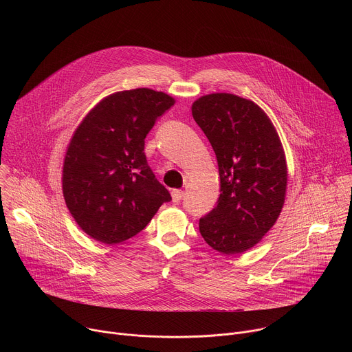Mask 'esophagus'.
Masks as SVG:
<instances>
[{
  "mask_svg": "<svg viewBox=\"0 0 352 352\" xmlns=\"http://www.w3.org/2000/svg\"><path fill=\"white\" fill-rule=\"evenodd\" d=\"M182 196H184V192H182L181 189H174V190L171 192V197H173V202H174V204H178L179 200L182 199Z\"/></svg>",
  "mask_w": 352,
  "mask_h": 352,
  "instance_id": "esophagus-1",
  "label": "esophagus"
}]
</instances>
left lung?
Segmentation results:
<instances>
[{
	"label": "left lung",
	"mask_w": 352,
	"mask_h": 352,
	"mask_svg": "<svg viewBox=\"0 0 352 352\" xmlns=\"http://www.w3.org/2000/svg\"><path fill=\"white\" fill-rule=\"evenodd\" d=\"M192 116L216 153L221 190L199 231L217 252L243 254L262 241L284 206L288 171L280 136L255 102L231 93L199 97Z\"/></svg>",
	"instance_id": "obj_1"
}]
</instances>
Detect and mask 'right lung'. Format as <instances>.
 <instances>
[{"label": "right lung", "instance_id": "1", "mask_svg": "<svg viewBox=\"0 0 352 352\" xmlns=\"http://www.w3.org/2000/svg\"><path fill=\"white\" fill-rule=\"evenodd\" d=\"M175 103L147 87L106 96L72 133L63 164L67 208L90 238L114 245L140 232L170 202L148 168L144 138Z\"/></svg>", "mask_w": 352, "mask_h": 352}]
</instances>
